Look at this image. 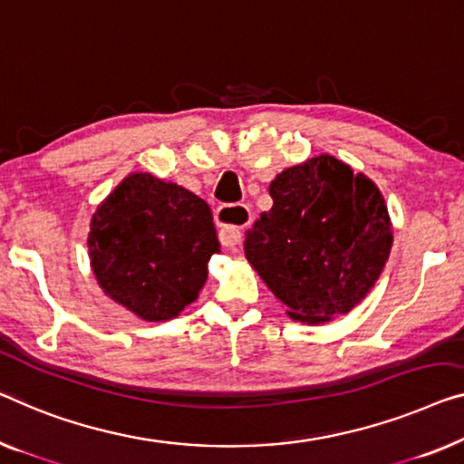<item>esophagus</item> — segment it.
Instances as JSON below:
<instances>
[{
  "instance_id": "esophagus-1",
  "label": "esophagus",
  "mask_w": 464,
  "mask_h": 464,
  "mask_svg": "<svg viewBox=\"0 0 464 464\" xmlns=\"http://www.w3.org/2000/svg\"><path fill=\"white\" fill-rule=\"evenodd\" d=\"M219 226V243L232 248L243 240V230L251 224V211L246 205H221L216 211Z\"/></svg>"
}]
</instances>
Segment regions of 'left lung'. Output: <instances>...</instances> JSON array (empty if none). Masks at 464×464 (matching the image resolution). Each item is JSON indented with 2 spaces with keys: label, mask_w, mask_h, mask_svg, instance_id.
<instances>
[{
  "label": "left lung",
  "mask_w": 464,
  "mask_h": 464,
  "mask_svg": "<svg viewBox=\"0 0 464 464\" xmlns=\"http://www.w3.org/2000/svg\"><path fill=\"white\" fill-rule=\"evenodd\" d=\"M270 197L272 209L245 234V257L293 320L320 324L353 310L393 243L379 188L320 154L276 176Z\"/></svg>",
  "instance_id": "left-lung-1"
}]
</instances>
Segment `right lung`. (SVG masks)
Here are the masks:
<instances>
[{
  "label": "right lung",
  "mask_w": 464,
  "mask_h": 464,
  "mask_svg": "<svg viewBox=\"0 0 464 464\" xmlns=\"http://www.w3.org/2000/svg\"><path fill=\"white\" fill-rule=\"evenodd\" d=\"M90 257L104 293L140 318L178 315L198 297L219 251L209 205L150 173H133L92 218Z\"/></svg>",
  "instance_id": "1"
}]
</instances>
